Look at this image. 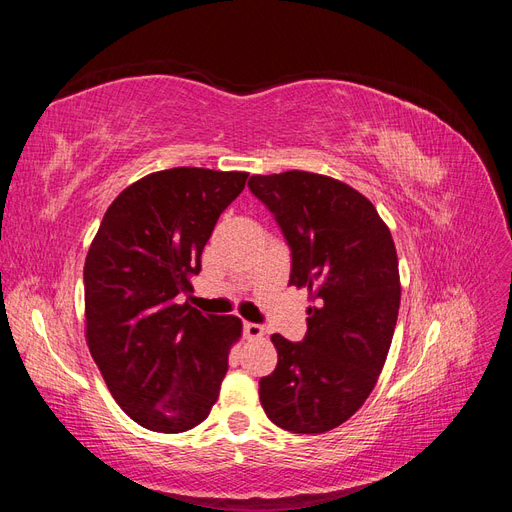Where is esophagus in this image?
I'll return each instance as SVG.
<instances>
[{
    "label": "esophagus",
    "instance_id": "esophagus-1",
    "mask_svg": "<svg viewBox=\"0 0 512 512\" xmlns=\"http://www.w3.org/2000/svg\"><path fill=\"white\" fill-rule=\"evenodd\" d=\"M243 335H245V339H260L262 335H265V329H262L260 324H256V322H245L243 324Z\"/></svg>",
    "mask_w": 512,
    "mask_h": 512
}]
</instances>
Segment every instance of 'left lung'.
Here are the masks:
<instances>
[{
  "instance_id": "obj_1",
  "label": "left lung",
  "mask_w": 512,
  "mask_h": 512,
  "mask_svg": "<svg viewBox=\"0 0 512 512\" xmlns=\"http://www.w3.org/2000/svg\"><path fill=\"white\" fill-rule=\"evenodd\" d=\"M252 194L290 247V286L312 292L303 342L273 335L277 367L258 395L292 433L346 423L374 391L399 314V265L391 230L350 185L305 170L250 177Z\"/></svg>"
}]
</instances>
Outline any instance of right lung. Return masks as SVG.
Returning <instances> with one entry per match:
<instances>
[{
    "label": "right lung",
    "mask_w": 512,
    "mask_h": 512,
    "mask_svg": "<svg viewBox=\"0 0 512 512\" xmlns=\"http://www.w3.org/2000/svg\"><path fill=\"white\" fill-rule=\"evenodd\" d=\"M245 181L192 166L151 173L113 200L89 247L87 346L121 410L145 429L188 431L218 401L241 320L177 297L192 290L215 222Z\"/></svg>",
    "instance_id": "1"
}]
</instances>
